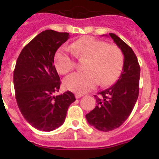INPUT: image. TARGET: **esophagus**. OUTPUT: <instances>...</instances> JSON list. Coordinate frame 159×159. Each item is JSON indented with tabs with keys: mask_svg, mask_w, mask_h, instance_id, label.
<instances>
[{
	"mask_svg": "<svg viewBox=\"0 0 159 159\" xmlns=\"http://www.w3.org/2000/svg\"><path fill=\"white\" fill-rule=\"evenodd\" d=\"M83 95H84V94H79V93H76V94H75V98H76L78 99V98H80L82 97Z\"/></svg>",
	"mask_w": 159,
	"mask_h": 159,
	"instance_id": "1",
	"label": "esophagus"
}]
</instances>
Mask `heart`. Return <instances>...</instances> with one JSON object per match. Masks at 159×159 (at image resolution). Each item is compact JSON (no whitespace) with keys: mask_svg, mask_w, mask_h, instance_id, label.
<instances>
[{"mask_svg":"<svg viewBox=\"0 0 159 159\" xmlns=\"http://www.w3.org/2000/svg\"><path fill=\"white\" fill-rule=\"evenodd\" d=\"M72 54L78 58H86L83 72H75L66 77L65 86L76 93H85L100 83L109 85L119 77L124 65V54L115 44L92 37H83L69 46ZM68 49L62 48L54 57L56 69L65 75L75 68V61Z\"/></svg>","mask_w":159,"mask_h":159,"instance_id":"obj_1","label":"heart"}]
</instances>
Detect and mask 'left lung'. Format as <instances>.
<instances>
[{
	"instance_id": "obj_1",
	"label": "left lung",
	"mask_w": 159,
	"mask_h": 159,
	"mask_svg": "<svg viewBox=\"0 0 159 159\" xmlns=\"http://www.w3.org/2000/svg\"><path fill=\"white\" fill-rule=\"evenodd\" d=\"M109 35L124 54L122 72L114 85L99 92L100 96L94 95L97 105L85 115L90 125L102 131L117 129L125 121L139 93L140 66L135 54L119 37Z\"/></svg>"
}]
</instances>
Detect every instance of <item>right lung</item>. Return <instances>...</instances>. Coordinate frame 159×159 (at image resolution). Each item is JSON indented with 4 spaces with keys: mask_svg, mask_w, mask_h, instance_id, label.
<instances>
[{
    "mask_svg": "<svg viewBox=\"0 0 159 159\" xmlns=\"http://www.w3.org/2000/svg\"><path fill=\"white\" fill-rule=\"evenodd\" d=\"M68 38L66 32L42 31L22 49L16 62L14 85L17 106L26 121L40 131L60 127L75 101L69 91L54 95L61 85L54 54Z\"/></svg>",
    "mask_w": 159,
    "mask_h": 159,
    "instance_id": "1",
    "label": "right lung"
}]
</instances>
